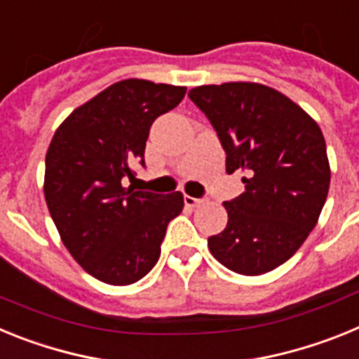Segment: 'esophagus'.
<instances>
[{"mask_svg":"<svg viewBox=\"0 0 359 359\" xmlns=\"http://www.w3.org/2000/svg\"><path fill=\"white\" fill-rule=\"evenodd\" d=\"M185 205L187 207H190V208H196V207H199V205H201L203 203V199H198V198H192V196H185Z\"/></svg>","mask_w":359,"mask_h":359,"instance_id":"obj_1","label":"esophagus"}]
</instances>
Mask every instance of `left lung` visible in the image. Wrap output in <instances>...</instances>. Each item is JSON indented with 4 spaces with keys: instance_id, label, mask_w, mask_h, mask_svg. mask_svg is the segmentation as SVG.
Masks as SVG:
<instances>
[{
    "instance_id": "left-lung-1",
    "label": "left lung",
    "mask_w": 359,
    "mask_h": 359,
    "mask_svg": "<svg viewBox=\"0 0 359 359\" xmlns=\"http://www.w3.org/2000/svg\"><path fill=\"white\" fill-rule=\"evenodd\" d=\"M190 100L226 152V172L244 170V192L224 201L228 223L208 250L228 269L262 275L291 259L316 226L331 183L318 123L259 82L198 86Z\"/></svg>"
}]
</instances>
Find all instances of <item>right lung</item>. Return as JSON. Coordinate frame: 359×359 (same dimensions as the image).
<instances>
[{
	"instance_id": "right-lung-1",
	"label": "right lung",
	"mask_w": 359,
	"mask_h": 359,
	"mask_svg": "<svg viewBox=\"0 0 359 359\" xmlns=\"http://www.w3.org/2000/svg\"><path fill=\"white\" fill-rule=\"evenodd\" d=\"M187 88L144 79L115 82L57 128L44 169V199L62 244L82 269L111 286L140 280L160 259L183 194L126 187L144 165L152 122L174 109Z\"/></svg>"
}]
</instances>
